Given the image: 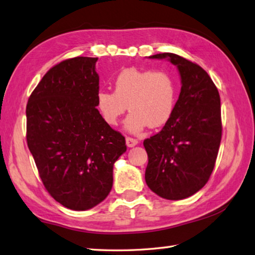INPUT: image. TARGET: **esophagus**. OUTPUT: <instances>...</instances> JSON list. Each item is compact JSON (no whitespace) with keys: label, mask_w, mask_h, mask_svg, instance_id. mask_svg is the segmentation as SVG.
Masks as SVG:
<instances>
[{"label":"esophagus","mask_w":255,"mask_h":255,"mask_svg":"<svg viewBox=\"0 0 255 255\" xmlns=\"http://www.w3.org/2000/svg\"><path fill=\"white\" fill-rule=\"evenodd\" d=\"M126 141H127V145H128V147H133V146H135L136 144L138 143V141L136 140V138H133V137H129V136H127Z\"/></svg>","instance_id":"34e87169"}]
</instances>
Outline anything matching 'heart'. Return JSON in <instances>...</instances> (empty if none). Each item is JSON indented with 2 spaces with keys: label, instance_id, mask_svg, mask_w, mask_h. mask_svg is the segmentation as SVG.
Segmentation results:
<instances>
[{
  "label": "heart",
  "instance_id": "obj_1",
  "mask_svg": "<svg viewBox=\"0 0 255 255\" xmlns=\"http://www.w3.org/2000/svg\"><path fill=\"white\" fill-rule=\"evenodd\" d=\"M176 97L177 83L170 71L129 68L115 78L114 92L99 91L97 105L105 123L112 127L128 108L126 128L138 133L147 126H164L174 111Z\"/></svg>",
  "mask_w": 255,
  "mask_h": 255
}]
</instances>
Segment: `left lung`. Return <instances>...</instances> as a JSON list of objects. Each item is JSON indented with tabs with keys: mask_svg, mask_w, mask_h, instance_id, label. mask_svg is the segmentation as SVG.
I'll return each instance as SVG.
<instances>
[{
	"mask_svg": "<svg viewBox=\"0 0 255 255\" xmlns=\"http://www.w3.org/2000/svg\"><path fill=\"white\" fill-rule=\"evenodd\" d=\"M150 57H167L176 65L182 88L169 121L143 142L148 157L145 181L161 198L182 200L202 189L214 169L222 137L220 94L194 62L174 53Z\"/></svg>",
	"mask_w": 255,
	"mask_h": 255,
	"instance_id": "left-lung-1",
	"label": "left lung"
}]
</instances>
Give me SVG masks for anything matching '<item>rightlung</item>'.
I'll return each instance as SVG.
<instances>
[{
  "label": "right lung",
  "mask_w": 255,
  "mask_h": 255,
  "mask_svg": "<svg viewBox=\"0 0 255 255\" xmlns=\"http://www.w3.org/2000/svg\"><path fill=\"white\" fill-rule=\"evenodd\" d=\"M98 57L76 56L53 66L26 104V142L38 175L53 199L74 211L107 198L113 164L127 151L126 137L97 105Z\"/></svg>",
  "instance_id": "right-lung-1"
}]
</instances>
